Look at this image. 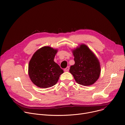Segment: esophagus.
Returning <instances> with one entry per match:
<instances>
[{
  "instance_id": "esophagus-1",
  "label": "esophagus",
  "mask_w": 125,
  "mask_h": 125,
  "mask_svg": "<svg viewBox=\"0 0 125 125\" xmlns=\"http://www.w3.org/2000/svg\"><path fill=\"white\" fill-rule=\"evenodd\" d=\"M64 70V71H65V72L68 71L69 70V66H68V67H67L66 68H65Z\"/></svg>"
}]
</instances>
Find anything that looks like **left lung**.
<instances>
[{"mask_svg":"<svg viewBox=\"0 0 125 125\" xmlns=\"http://www.w3.org/2000/svg\"><path fill=\"white\" fill-rule=\"evenodd\" d=\"M75 64L71 66L70 72L77 83L84 86L93 85L101 73L100 63L95 55L85 45L72 51Z\"/></svg>","mask_w":125,"mask_h":125,"instance_id":"left-lung-1","label":"left lung"}]
</instances>
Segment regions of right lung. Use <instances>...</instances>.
Segmentation results:
<instances>
[{
    "mask_svg": "<svg viewBox=\"0 0 125 125\" xmlns=\"http://www.w3.org/2000/svg\"><path fill=\"white\" fill-rule=\"evenodd\" d=\"M57 50L45 46L34 53L29 64V75L33 83L40 88L55 85L64 71L54 61Z\"/></svg>",
    "mask_w": 125,
    "mask_h": 125,
    "instance_id": "obj_1",
    "label": "right lung"
}]
</instances>
